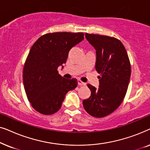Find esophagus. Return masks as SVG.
I'll return each instance as SVG.
<instances>
[{
    "label": "esophagus",
    "mask_w": 150,
    "mask_h": 150,
    "mask_svg": "<svg viewBox=\"0 0 150 150\" xmlns=\"http://www.w3.org/2000/svg\"><path fill=\"white\" fill-rule=\"evenodd\" d=\"M78 85L79 86H84L85 85V83H83V82L81 81V80H78Z\"/></svg>",
    "instance_id": "34e87169"
}]
</instances>
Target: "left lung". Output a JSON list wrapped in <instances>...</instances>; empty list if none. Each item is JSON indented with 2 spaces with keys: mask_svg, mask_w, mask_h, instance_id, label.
<instances>
[{
  "mask_svg": "<svg viewBox=\"0 0 150 150\" xmlns=\"http://www.w3.org/2000/svg\"><path fill=\"white\" fill-rule=\"evenodd\" d=\"M85 38L96 50V69L100 76L98 88L87 85L91 96L83 104L90 115L101 118L114 112L124 100L131 74L130 60L117 39L89 33Z\"/></svg>",
  "mask_w": 150,
  "mask_h": 150,
  "instance_id": "obj_1",
  "label": "left lung"
}]
</instances>
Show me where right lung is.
Returning <instances> with one entry per match:
<instances>
[{
    "label": "right lung",
    "instance_id": "obj_1",
    "mask_svg": "<svg viewBox=\"0 0 150 150\" xmlns=\"http://www.w3.org/2000/svg\"><path fill=\"white\" fill-rule=\"evenodd\" d=\"M83 40V33L57 32L41 36L33 45L24 63L23 83L28 101L38 112L55 113L67 92L77 87L76 79L62 77L57 68H63L69 50Z\"/></svg>",
    "mask_w": 150,
    "mask_h": 150
}]
</instances>
